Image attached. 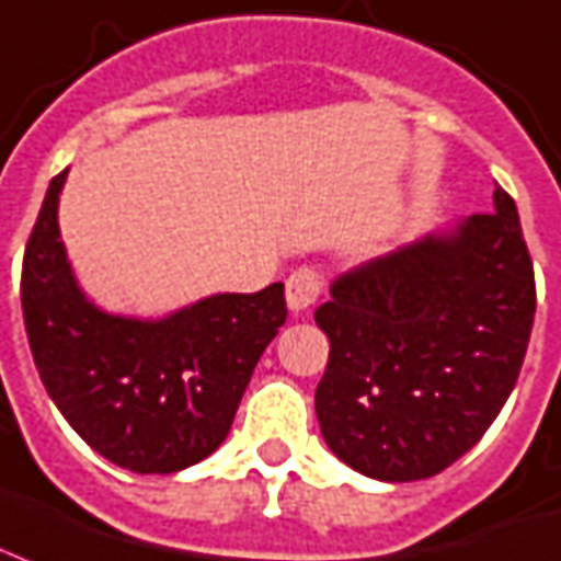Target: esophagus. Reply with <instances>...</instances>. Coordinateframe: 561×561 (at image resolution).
I'll return each instance as SVG.
<instances>
[{
	"label": "esophagus",
	"mask_w": 561,
	"mask_h": 561,
	"mask_svg": "<svg viewBox=\"0 0 561 561\" xmlns=\"http://www.w3.org/2000/svg\"><path fill=\"white\" fill-rule=\"evenodd\" d=\"M320 290H323V279H320V273L314 267H297V271L290 273L288 282H285V297H288V309L294 314L299 311H306L320 297Z\"/></svg>",
	"instance_id": "obj_1"
}]
</instances>
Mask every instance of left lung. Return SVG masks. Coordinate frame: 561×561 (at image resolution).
I'll return each instance as SVG.
<instances>
[{
  "label": "left lung",
  "mask_w": 561,
  "mask_h": 561,
  "mask_svg": "<svg viewBox=\"0 0 561 561\" xmlns=\"http://www.w3.org/2000/svg\"><path fill=\"white\" fill-rule=\"evenodd\" d=\"M314 311L329 337L314 391L329 450L382 482L426 480L480 442L518 382L536 273L515 199L450 234L358 264Z\"/></svg>",
  "instance_id": "left-lung-1"
}]
</instances>
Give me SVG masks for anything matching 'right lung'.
Listing matches in <instances>:
<instances>
[{"instance_id":"right-lung-1","label":"right lung","mask_w":561,"mask_h":561,"mask_svg":"<svg viewBox=\"0 0 561 561\" xmlns=\"http://www.w3.org/2000/svg\"><path fill=\"white\" fill-rule=\"evenodd\" d=\"M49 182L23 255V318L46 394L72 430L119 468L176 473L211 456L250 376L288 318L285 285L217 294L164 320H131L84 299L58 232Z\"/></svg>"}]
</instances>
